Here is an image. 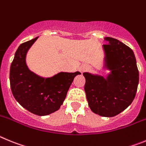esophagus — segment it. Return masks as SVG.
<instances>
[{"label":"esophagus","instance_id":"1","mask_svg":"<svg viewBox=\"0 0 146 146\" xmlns=\"http://www.w3.org/2000/svg\"><path fill=\"white\" fill-rule=\"evenodd\" d=\"M85 70V69H84V68H82V69H81V71H84V70Z\"/></svg>","mask_w":146,"mask_h":146}]
</instances>
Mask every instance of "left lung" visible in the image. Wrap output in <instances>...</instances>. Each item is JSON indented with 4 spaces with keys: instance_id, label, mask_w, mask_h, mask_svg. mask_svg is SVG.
Listing matches in <instances>:
<instances>
[{
    "instance_id": "left-lung-1",
    "label": "left lung",
    "mask_w": 146,
    "mask_h": 146,
    "mask_svg": "<svg viewBox=\"0 0 146 146\" xmlns=\"http://www.w3.org/2000/svg\"><path fill=\"white\" fill-rule=\"evenodd\" d=\"M103 44L105 67L111 70L106 78L84 73V90L92 112L112 117L124 111L133 101L139 83V71L133 51L111 37Z\"/></svg>"
}]
</instances>
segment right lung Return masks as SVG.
<instances>
[{"instance_id":"1","label":"right lung","mask_w":146,"mask_h":146,"mask_svg":"<svg viewBox=\"0 0 146 146\" xmlns=\"http://www.w3.org/2000/svg\"><path fill=\"white\" fill-rule=\"evenodd\" d=\"M38 38L18 47L9 78L13 95L22 107L35 115H46L60 109L75 76L81 73L61 72L45 78L31 71L26 64V54Z\"/></svg>"}]
</instances>
